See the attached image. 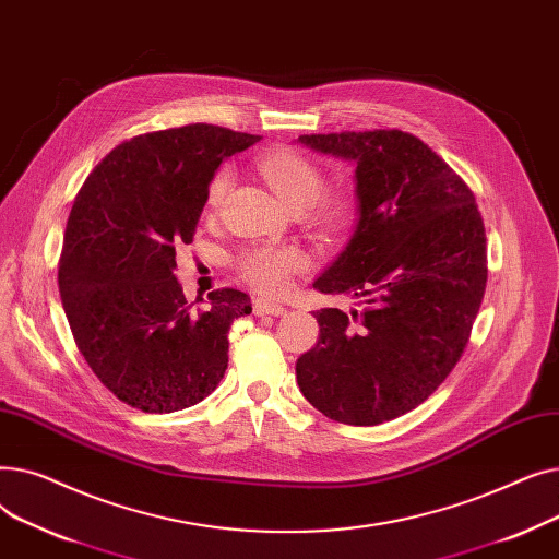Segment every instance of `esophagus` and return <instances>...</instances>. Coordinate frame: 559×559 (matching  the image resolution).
Instances as JSON below:
<instances>
[{
    "instance_id": "obj_1",
    "label": "esophagus",
    "mask_w": 559,
    "mask_h": 559,
    "mask_svg": "<svg viewBox=\"0 0 559 559\" xmlns=\"http://www.w3.org/2000/svg\"><path fill=\"white\" fill-rule=\"evenodd\" d=\"M253 312L255 314H274V317H278V314H283L285 312V308L283 306H278V304H272V301H267V299H255L253 301Z\"/></svg>"
}]
</instances>
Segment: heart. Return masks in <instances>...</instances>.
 Wrapping results in <instances>:
<instances>
[{
    "instance_id": "heart-1",
    "label": "heart",
    "mask_w": 559,
    "mask_h": 559,
    "mask_svg": "<svg viewBox=\"0 0 559 559\" xmlns=\"http://www.w3.org/2000/svg\"><path fill=\"white\" fill-rule=\"evenodd\" d=\"M262 176L287 209H310L317 203V217L326 226H340L348 219L350 205L342 197H322L324 174L297 152H272L260 160ZM230 186V169L222 167L209 186L205 203L217 209ZM240 272L249 285L264 295H283L292 278L306 270V255L295 247H255L240 255Z\"/></svg>"
}]
</instances>
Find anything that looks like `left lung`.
Instances as JSON below:
<instances>
[{
	"instance_id": "8db88e82",
	"label": "left lung",
	"mask_w": 559,
	"mask_h": 559,
	"mask_svg": "<svg viewBox=\"0 0 559 559\" xmlns=\"http://www.w3.org/2000/svg\"><path fill=\"white\" fill-rule=\"evenodd\" d=\"M356 167L358 222L312 287L362 310L312 312L317 344L297 383L321 415L376 426L424 403L457 365L487 285L476 197L428 144L403 131L299 135Z\"/></svg>"
}]
</instances>
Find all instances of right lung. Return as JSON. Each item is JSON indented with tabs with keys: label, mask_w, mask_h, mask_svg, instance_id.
I'll return each instance as SVG.
<instances>
[{
	"label": "right lung",
	"mask_w": 559,
	"mask_h": 559,
	"mask_svg": "<svg viewBox=\"0 0 559 559\" xmlns=\"http://www.w3.org/2000/svg\"><path fill=\"white\" fill-rule=\"evenodd\" d=\"M258 140L213 124L135 135L74 199L58 264L70 329L87 367L142 413L190 407L224 378L228 329L251 299L224 287L192 310L176 251L194 238L217 167Z\"/></svg>",
	"instance_id": "obj_1"
}]
</instances>
